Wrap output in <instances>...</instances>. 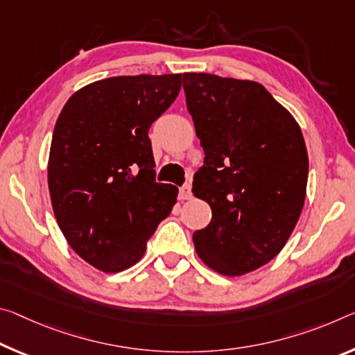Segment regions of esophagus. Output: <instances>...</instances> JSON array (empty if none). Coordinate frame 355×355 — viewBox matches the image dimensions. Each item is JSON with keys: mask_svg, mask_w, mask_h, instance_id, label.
<instances>
[{"mask_svg": "<svg viewBox=\"0 0 355 355\" xmlns=\"http://www.w3.org/2000/svg\"><path fill=\"white\" fill-rule=\"evenodd\" d=\"M193 198V191H191V184L184 183L182 188H180V199H191Z\"/></svg>", "mask_w": 355, "mask_h": 355, "instance_id": "obj_1", "label": "esophagus"}]
</instances>
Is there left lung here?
Listing matches in <instances>:
<instances>
[{
  "label": "left lung",
  "mask_w": 355,
  "mask_h": 355,
  "mask_svg": "<svg viewBox=\"0 0 355 355\" xmlns=\"http://www.w3.org/2000/svg\"><path fill=\"white\" fill-rule=\"evenodd\" d=\"M183 89L204 166L193 193L211 207L194 232L199 257L226 277L252 272L283 250L308 182L300 126L261 83L184 72Z\"/></svg>",
  "instance_id": "8db88e82"
}]
</instances>
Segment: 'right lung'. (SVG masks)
<instances>
[{
    "label": "right lung",
    "instance_id": "obj_1",
    "mask_svg": "<svg viewBox=\"0 0 355 355\" xmlns=\"http://www.w3.org/2000/svg\"><path fill=\"white\" fill-rule=\"evenodd\" d=\"M180 88L182 74L109 77L72 94L56 120L55 218L71 248L105 273L139 262L175 205L178 188L156 182L148 129Z\"/></svg>",
    "mask_w": 355,
    "mask_h": 355
}]
</instances>
